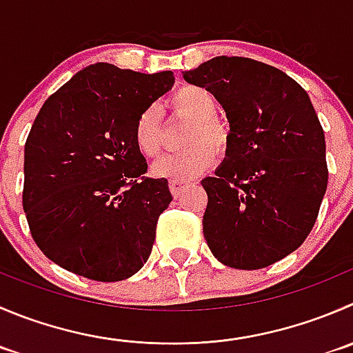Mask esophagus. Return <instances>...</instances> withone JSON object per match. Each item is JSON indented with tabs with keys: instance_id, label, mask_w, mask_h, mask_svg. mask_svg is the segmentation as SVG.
Segmentation results:
<instances>
[{
	"instance_id": "1",
	"label": "esophagus",
	"mask_w": 353,
	"mask_h": 353,
	"mask_svg": "<svg viewBox=\"0 0 353 353\" xmlns=\"http://www.w3.org/2000/svg\"><path fill=\"white\" fill-rule=\"evenodd\" d=\"M184 184H186V181H183V179H170L169 181L170 193H172V194H179L181 188H183Z\"/></svg>"
}]
</instances>
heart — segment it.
Masks as SVG:
<instances>
[{
    "mask_svg": "<svg viewBox=\"0 0 353 353\" xmlns=\"http://www.w3.org/2000/svg\"><path fill=\"white\" fill-rule=\"evenodd\" d=\"M169 107L177 114L194 119L188 129L186 143L181 152L167 153L153 165L157 176L170 179H190L205 172L215 162V153H224L231 141V129L215 117L217 101L214 94L200 85H181L169 97ZM134 141L139 152L148 159L159 155L163 148L162 114L157 105H148L138 114L134 122Z\"/></svg>",
    "mask_w": 353,
    "mask_h": 353,
    "instance_id": "heart-1",
    "label": "heart"
}]
</instances>
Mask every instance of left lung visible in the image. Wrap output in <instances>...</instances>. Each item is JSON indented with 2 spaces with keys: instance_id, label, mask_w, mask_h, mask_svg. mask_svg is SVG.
Instances as JSON below:
<instances>
[{
  "instance_id": "8db88e82",
  "label": "left lung",
  "mask_w": 353,
  "mask_h": 353,
  "mask_svg": "<svg viewBox=\"0 0 353 353\" xmlns=\"http://www.w3.org/2000/svg\"><path fill=\"white\" fill-rule=\"evenodd\" d=\"M183 75L217 98L231 124L228 160L201 181L208 248L228 268H268L316 224L327 188L323 125L302 85L262 61L215 57Z\"/></svg>"
}]
</instances>
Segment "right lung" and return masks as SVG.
<instances>
[{
	"mask_svg": "<svg viewBox=\"0 0 353 353\" xmlns=\"http://www.w3.org/2000/svg\"><path fill=\"white\" fill-rule=\"evenodd\" d=\"M172 84L169 70L94 63L41 107L23 152L22 205L32 239L60 268L112 283L148 260L172 196L167 179L143 176L134 122Z\"/></svg>",
	"mask_w": 353,
	"mask_h": 353,
	"instance_id": "1",
	"label": "right lung"
}]
</instances>
